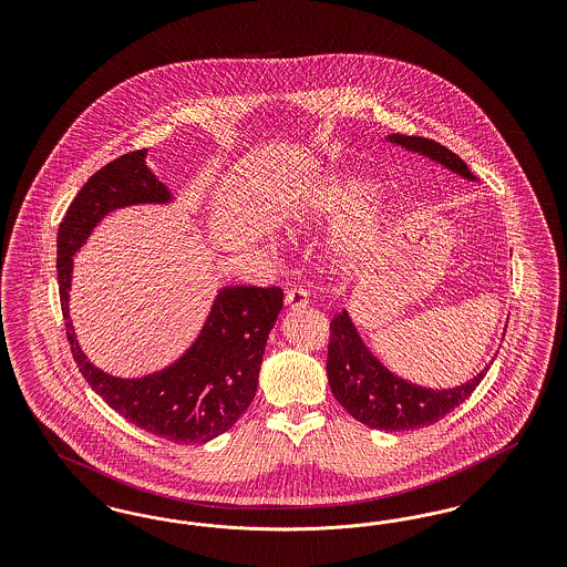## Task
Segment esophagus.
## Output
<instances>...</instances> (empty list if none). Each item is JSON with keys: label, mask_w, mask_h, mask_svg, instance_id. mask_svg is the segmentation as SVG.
Masks as SVG:
<instances>
[{"label": "esophagus", "mask_w": 567, "mask_h": 567, "mask_svg": "<svg viewBox=\"0 0 567 567\" xmlns=\"http://www.w3.org/2000/svg\"><path fill=\"white\" fill-rule=\"evenodd\" d=\"M308 303H310V297H308V293H306L303 289H291V291H287V296H285L287 310H301V308H306Z\"/></svg>", "instance_id": "obj_1"}]
</instances>
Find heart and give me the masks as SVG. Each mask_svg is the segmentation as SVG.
Listing matches in <instances>:
<instances>
[{
  "label": "heart",
  "instance_id": "1",
  "mask_svg": "<svg viewBox=\"0 0 567 567\" xmlns=\"http://www.w3.org/2000/svg\"><path fill=\"white\" fill-rule=\"evenodd\" d=\"M378 193L372 181L347 174H329L315 187L306 190L297 202L291 216L293 229H312L321 225H336L363 210ZM384 216L365 213L344 225L331 244V259L340 268H357L377 248L382 234Z\"/></svg>",
  "mask_w": 567,
  "mask_h": 567
}]
</instances>
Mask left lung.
<instances>
[{"instance_id": "8db88e82", "label": "left lung", "mask_w": 567, "mask_h": 567, "mask_svg": "<svg viewBox=\"0 0 567 567\" xmlns=\"http://www.w3.org/2000/svg\"><path fill=\"white\" fill-rule=\"evenodd\" d=\"M386 142L440 163L465 181H478L453 151L433 140L391 134L386 135ZM486 370L488 365L481 374L453 389H427L384 368L361 340L349 310H342L331 321L327 347V380L331 393L351 416L372 430L410 432L437 423L474 393Z\"/></svg>"}]
</instances>
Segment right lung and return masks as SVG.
Here are the masks:
<instances>
[{
  "label": "right lung",
  "instance_id": "obj_1",
  "mask_svg": "<svg viewBox=\"0 0 567 567\" xmlns=\"http://www.w3.org/2000/svg\"><path fill=\"white\" fill-rule=\"evenodd\" d=\"M148 151L127 153L95 172L70 204L56 234V278L72 354L91 389L144 432L176 444H204L227 432L255 400L271 327L282 310L278 287H223L197 338L153 374L112 377L82 351L70 319L74 255L110 213L174 202L146 165Z\"/></svg>",
  "mask_w": 567,
  "mask_h": 567
}]
</instances>
